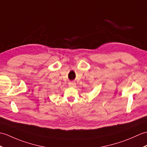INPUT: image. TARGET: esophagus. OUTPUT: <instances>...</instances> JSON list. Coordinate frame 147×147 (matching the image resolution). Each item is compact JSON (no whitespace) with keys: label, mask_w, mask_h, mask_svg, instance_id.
I'll list each match as a JSON object with an SVG mask.
<instances>
[{"label":"esophagus","mask_w":147,"mask_h":147,"mask_svg":"<svg viewBox=\"0 0 147 147\" xmlns=\"http://www.w3.org/2000/svg\"><path fill=\"white\" fill-rule=\"evenodd\" d=\"M69 86L71 87H74L76 86V83H74V82H70V83H69Z\"/></svg>","instance_id":"1"}]
</instances>
